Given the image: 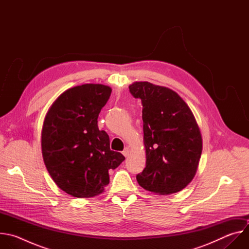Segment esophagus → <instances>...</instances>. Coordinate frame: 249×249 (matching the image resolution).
Listing matches in <instances>:
<instances>
[{"mask_svg":"<svg viewBox=\"0 0 249 249\" xmlns=\"http://www.w3.org/2000/svg\"><path fill=\"white\" fill-rule=\"evenodd\" d=\"M129 153H130L129 148H125V149H124V151L122 152V154H123V156H124V157H128V156H129Z\"/></svg>","mask_w":249,"mask_h":249,"instance_id":"34e87169","label":"esophagus"}]
</instances>
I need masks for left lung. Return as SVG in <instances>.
I'll return each mask as SVG.
<instances>
[{
	"label": "left lung",
	"instance_id": "left-lung-1",
	"mask_svg": "<svg viewBox=\"0 0 249 249\" xmlns=\"http://www.w3.org/2000/svg\"><path fill=\"white\" fill-rule=\"evenodd\" d=\"M143 105L146 167L136 178L144 189L161 195L181 191L193 179L202 154L195 117L175 91L148 82L129 87Z\"/></svg>",
	"mask_w": 249,
	"mask_h": 249
}]
</instances>
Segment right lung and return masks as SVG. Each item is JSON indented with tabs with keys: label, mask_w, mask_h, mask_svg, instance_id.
<instances>
[{
	"label": "right lung",
	"mask_w": 249,
	"mask_h": 249,
	"mask_svg": "<svg viewBox=\"0 0 249 249\" xmlns=\"http://www.w3.org/2000/svg\"><path fill=\"white\" fill-rule=\"evenodd\" d=\"M111 89L86 84L63 92L48 110L41 134L46 168L59 188L77 198L103 192L109 169L124 160L110 150L109 136L99 130L97 118Z\"/></svg>",
	"instance_id": "right-lung-1"
}]
</instances>
